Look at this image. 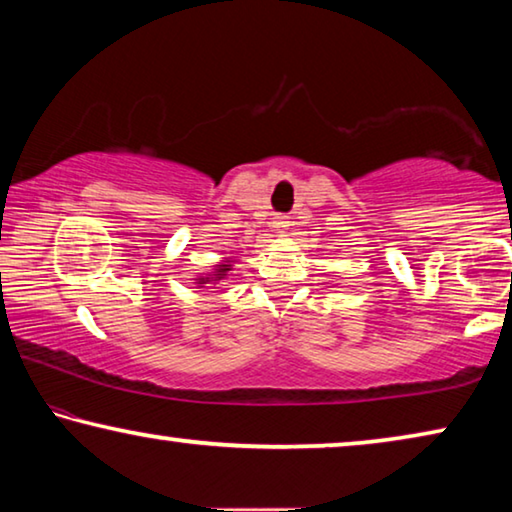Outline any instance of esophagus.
<instances>
[{
	"mask_svg": "<svg viewBox=\"0 0 512 512\" xmlns=\"http://www.w3.org/2000/svg\"><path fill=\"white\" fill-rule=\"evenodd\" d=\"M289 218L287 216H275V221H273V227H275V230H278V232H287L289 230Z\"/></svg>",
	"mask_w": 512,
	"mask_h": 512,
	"instance_id": "obj_1",
	"label": "esophagus"
}]
</instances>
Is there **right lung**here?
<instances>
[{"mask_svg":"<svg viewBox=\"0 0 512 512\" xmlns=\"http://www.w3.org/2000/svg\"><path fill=\"white\" fill-rule=\"evenodd\" d=\"M234 262H237V259H232V257H223V259H218V262L212 266V269H209L207 273H198V278H193V280H196V285H198V287H205V285H218V282H223V280L227 278V273L232 271Z\"/></svg>","mask_w":512,"mask_h":512,"instance_id":"right-lung-1","label":"right lung"}]
</instances>
